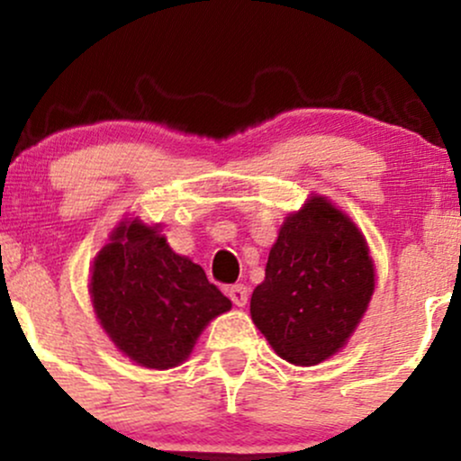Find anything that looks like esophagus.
I'll return each instance as SVG.
<instances>
[{"label": "esophagus", "instance_id": "1", "mask_svg": "<svg viewBox=\"0 0 461 461\" xmlns=\"http://www.w3.org/2000/svg\"><path fill=\"white\" fill-rule=\"evenodd\" d=\"M227 294H230V299L234 301V305H238V308H245V305H247V301H249L247 285H242V284L231 285V288L227 290Z\"/></svg>", "mask_w": 461, "mask_h": 461}]
</instances>
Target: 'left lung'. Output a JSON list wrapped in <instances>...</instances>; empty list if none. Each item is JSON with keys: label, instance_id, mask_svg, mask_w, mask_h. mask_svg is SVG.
<instances>
[{"label": "left lung", "instance_id": "left-lung-1", "mask_svg": "<svg viewBox=\"0 0 461 461\" xmlns=\"http://www.w3.org/2000/svg\"><path fill=\"white\" fill-rule=\"evenodd\" d=\"M375 290V267L356 223L325 197L285 216L251 294V319L279 357L314 366L340 351Z\"/></svg>", "mask_w": 461, "mask_h": 461}]
</instances>
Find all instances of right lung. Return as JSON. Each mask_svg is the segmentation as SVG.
Masks as SVG:
<instances>
[{"label":"right lung","mask_w":461,"mask_h":461,"mask_svg":"<svg viewBox=\"0 0 461 461\" xmlns=\"http://www.w3.org/2000/svg\"><path fill=\"white\" fill-rule=\"evenodd\" d=\"M91 299L114 347L156 370L182 364L205 325L231 308L199 264L139 219L121 221L95 258Z\"/></svg>","instance_id":"1"}]
</instances>
